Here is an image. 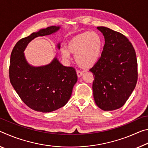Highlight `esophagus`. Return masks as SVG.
<instances>
[{
    "label": "esophagus",
    "mask_w": 148,
    "mask_h": 148,
    "mask_svg": "<svg viewBox=\"0 0 148 148\" xmlns=\"http://www.w3.org/2000/svg\"><path fill=\"white\" fill-rule=\"evenodd\" d=\"M83 73L81 71H79V70H77V77H81L82 75H83Z\"/></svg>",
    "instance_id": "esophagus-1"
}]
</instances>
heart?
Masks as SVG:
<instances>
[{
	"label": "heart",
	"mask_w": 148,
	"mask_h": 148,
	"mask_svg": "<svg viewBox=\"0 0 148 148\" xmlns=\"http://www.w3.org/2000/svg\"><path fill=\"white\" fill-rule=\"evenodd\" d=\"M63 48V57L69 59L71 53L75 54V60L83 69L91 68L100 59L103 48L102 38L98 33L85 31L72 37Z\"/></svg>",
	"instance_id": "obj_1"
}]
</instances>
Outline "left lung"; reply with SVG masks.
Here are the masks:
<instances>
[{
	"mask_svg": "<svg viewBox=\"0 0 148 148\" xmlns=\"http://www.w3.org/2000/svg\"><path fill=\"white\" fill-rule=\"evenodd\" d=\"M105 38L98 62L90 69L93 73V96L103 111L121 108L134 90L138 80L134 48L123 34L106 27H98Z\"/></svg>",
	"mask_w": 148,
	"mask_h": 148,
	"instance_id": "1",
	"label": "left lung"
}]
</instances>
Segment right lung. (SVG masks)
Segmentation results:
<instances>
[{"instance_id":"add662e5","label":"right lung","mask_w":148,"mask_h":148,"mask_svg":"<svg viewBox=\"0 0 148 148\" xmlns=\"http://www.w3.org/2000/svg\"><path fill=\"white\" fill-rule=\"evenodd\" d=\"M60 28L50 26L31 33L19 40L11 53L9 77L12 85L29 108L40 112H51L67 103L77 81V73L74 67L64 66L56 58L45 66H31L23 51L35 38L49 35ZM58 48L60 49V44Z\"/></svg>"}]
</instances>
